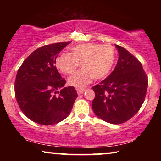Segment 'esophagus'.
<instances>
[{
    "mask_svg": "<svg viewBox=\"0 0 161 161\" xmlns=\"http://www.w3.org/2000/svg\"><path fill=\"white\" fill-rule=\"evenodd\" d=\"M84 92H85V89H78V90H77V92H78V94H83Z\"/></svg>",
    "mask_w": 161,
    "mask_h": 161,
    "instance_id": "obj_1",
    "label": "esophagus"
}]
</instances>
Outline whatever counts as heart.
Listing matches in <instances>:
<instances>
[{
  "mask_svg": "<svg viewBox=\"0 0 161 161\" xmlns=\"http://www.w3.org/2000/svg\"><path fill=\"white\" fill-rule=\"evenodd\" d=\"M72 53H62L56 58V66L64 74H72L79 66L83 69L68 79V83L77 89H83L95 80L105 78L113 67L116 52L111 45L95 43L79 44L71 49Z\"/></svg>",
  "mask_w": 161,
  "mask_h": 161,
  "instance_id": "heart-1",
  "label": "heart"
}]
</instances>
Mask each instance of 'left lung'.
Returning a JSON list of instances; mask_svg holds the SVG:
<instances>
[{
    "mask_svg": "<svg viewBox=\"0 0 161 161\" xmlns=\"http://www.w3.org/2000/svg\"><path fill=\"white\" fill-rule=\"evenodd\" d=\"M119 59L110 75L92 88V109L111 124H122L138 113L144 103L148 78L142 64L125 48L116 45Z\"/></svg>",
    "mask_w": 161,
    "mask_h": 161,
    "instance_id": "obj_1",
    "label": "left lung"
}]
</instances>
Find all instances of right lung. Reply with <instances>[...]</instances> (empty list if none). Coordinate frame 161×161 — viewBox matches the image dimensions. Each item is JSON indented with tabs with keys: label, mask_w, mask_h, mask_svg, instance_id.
<instances>
[{
	"label": "right lung",
	"mask_w": 161,
	"mask_h": 161,
	"mask_svg": "<svg viewBox=\"0 0 161 161\" xmlns=\"http://www.w3.org/2000/svg\"><path fill=\"white\" fill-rule=\"evenodd\" d=\"M70 42L38 48L27 57L17 71L15 97L23 113L33 122L55 125L67 118L72 111L77 92L73 86L63 88L66 80L55 66L59 53Z\"/></svg>",
	"instance_id": "obj_1"
}]
</instances>
